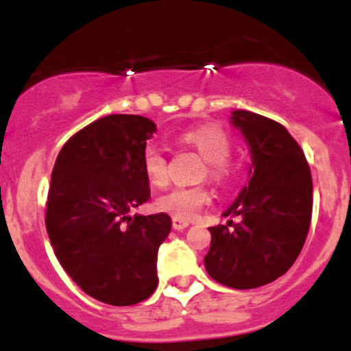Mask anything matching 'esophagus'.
<instances>
[{"mask_svg": "<svg viewBox=\"0 0 351 351\" xmlns=\"http://www.w3.org/2000/svg\"><path fill=\"white\" fill-rule=\"evenodd\" d=\"M189 226H190L189 221H183V219L173 217V228H175L176 231H183V229H186Z\"/></svg>", "mask_w": 351, "mask_h": 351, "instance_id": "esophagus-1", "label": "esophagus"}]
</instances>
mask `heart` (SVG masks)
<instances>
[{
    "instance_id": "heart-1",
    "label": "heart",
    "mask_w": 351,
    "mask_h": 351,
    "mask_svg": "<svg viewBox=\"0 0 351 351\" xmlns=\"http://www.w3.org/2000/svg\"><path fill=\"white\" fill-rule=\"evenodd\" d=\"M180 141L193 147L207 162V173L214 182L226 183L234 173L229 154L231 139L222 129L215 125H202L190 129L180 136ZM143 171L147 183L153 186H162L168 180V165L161 151L154 146H147L143 153ZM210 192L205 186H175L154 200L158 212H166L173 217L190 221L200 212L204 205L210 202Z\"/></svg>"
}]
</instances>
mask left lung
Segmentation results:
<instances>
[{
  "label": "left lung",
  "instance_id": "1",
  "mask_svg": "<svg viewBox=\"0 0 351 351\" xmlns=\"http://www.w3.org/2000/svg\"><path fill=\"white\" fill-rule=\"evenodd\" d=\"M231 123L250 146L247 183L224 215L241 221L208 228L204 263L219 284L246 290L285 274L299 256L313 215V178L302 149L282 123L234 110Z\"/></svg>",
  "mask_w": 351,
  "mask_h": 351
}]
</instances>
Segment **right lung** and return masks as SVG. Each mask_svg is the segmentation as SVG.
I'll return each instance as SVG.
<instances>
[{"label":"right lung","instance_id":"1","mask_svg":"<svg viewBox=\"0 0 351 351\" xmlns=\"http://www.w3.org/2000/svg\"><path fill=\"white\" fill-rule=\"evenodd\" d=\"M154 132L146 117L107 115L74 134L52 169L45 228L56 256L83 292L110 306L143 302L158 287L171 219L129 215L151 197L143 153Z\"/></svg>","mask_w":351,"mask_h":351}]
</instances>
